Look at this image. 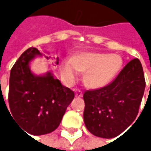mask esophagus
<instances>
[{"mask_svg": "<svg viewBox=\"0 0 151 151\" xmlns=\"http://www.w3.org/2000/svg\"><path fill=\"white\" fill-rule=\"evenodd\" d=\"M75 96L76 97H78V98H80V97H82L83 96V93H82V92L80 91V90H76L75 91Z\"/></svg>", "mask_w": 151, "mask_h": 151, "instance_id": "obj_1", "label": "esophagus"}]
</instances>
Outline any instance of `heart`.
I'll return each instance as SVG.
<instances>
[{"mask_svg": "<svg viewBox=\"0 0 151 151\" xmlns=\"http://www.w3.org/2000/svg\"><path fill=\"white\" fill-rule=\"evenodd\" d=\"M122 60L118 55L84 52L75 56L72 62L62 65V73L68 80H73L77 72L84 73L85 85L92 89L106 86L120 71Z\"/></svg>", "mask_w": 151, "mask_h": 151, "instance_id": "heart-1", "label": "heart"}]
</instances>
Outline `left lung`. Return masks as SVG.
Returning a JSON list of instances; mask_svg holds the SVG:
<instances>
[{"mask_svg": "<svg viewBox=\"0 0 151 151\" xmlns=\"http://www.w3.org/2000/svg\"><path fill=\"white\" fill-rule=\"evenodd\" d=\"M145 85L142 64L134 58L107 86L85 91L84 122L89 132L113 138L127 129L138 114Z\"/></svg>", "mask_w": 151, "mask_h": 151, "instance_id": "obj_1", "label": "left lung"}]
</instances>
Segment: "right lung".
Masks as SVG:
<instances>
[{
    "instance_id": "add662e5",
    "label": "right lung",
    "mask_w": 151,
    "mask_h": 151,
    "mask_svg": "<svg viewBox=\"0 0 151 151\" xmlns=\"http://www.w3.org/2000/svg\"><path fill=\"white\" fill-rule=\"evenodd\" d=\"M37 55H41L37 48H29L10 71L9 112L25 133L41 136L59 126L74 98V92L64 86L50 73L45 76L34 75L29 63Z\"/></svg>"
}]
</instances>
